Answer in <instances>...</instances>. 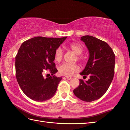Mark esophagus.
<instances>
[{"label": "esophagus", "instance_id": "obj_1", "mask_svg": "<svg viewBox=\"0 0 130 130\" xmlns=\"http://www.w3.org/2000/svg\"><path fill=\"white\" fill-rule=\"evenodd\" d=\"M66 78H67V79H68V80H70L72 79V77H69V76H67L66 77Z\"/></svg>", "mask_w": 130, "mask_h": 130}]
</instances>
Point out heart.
Listing matches in <instances>:
<instances>
[{
	"label": "heart",
	"mask_w": 130,
	"mask_h": 130,
	"mask_svg": "<svg viewBox=\"0 0 130 130\" xmlns=\"http://www.w3.org/2000/svg\"><path fill=\"white\" fill-rule=\"evenodd\" d=\"M68 48L77 55V58L81 62H84V58L81 56L84 51V48L81 44L78 43H72L68 46ZM63 57V52L62 49L60 48H58L56 49L54 53V60L57 62H60L61 61ZM80 68L78 65L76 64H68V63H62L58 68V72L60 74L65 75V76H71L74 73L78 72Z\"/></svg>",
	"instance_id": "heart-1"
}]
</instances>
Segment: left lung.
Listing matches in <instances>:
<instances>
[{
    "label": "left lung",
    "mask_w": 130,
    "mask_h": 130,
    "mask_svg": "<svg viewBox=\"0 0 130 130\" xmlns=\"http://www.w3.org/2000/svg\"><path fill=\"white\" fill-rule=\"evenodd\" d=\"M81 40L88 49L89 58L80 74H89L90 79H79L73 93L81 100L91 102L102 97L109 88L114 78L115 56L108 44L96 37L87 35Z\"/></svg>",
    "instance_id": "1"
}]
</instances>
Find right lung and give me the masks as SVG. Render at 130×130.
<instances>
[{
  "instance_id": "right-lung-1",
  "label": "right lung",
  "mask_w": 130,
  "mask_h": 130,
  "mask_svg": "<svg viewBox=\"0 0 130 130\" xmlns=\"http://www.w3.org/2000/svg\"><path fill=\"white\" fill-rule=\"evenodd\" d=\"M61 38L35 37L23 42L15 57L16 79L26 95L31 100L43 102L53 97L62 77L55 75L54 53L65 40ZM49 69L52 76H43ZM50 75V74H49Z\"/></svg>"
}]
</instances>
